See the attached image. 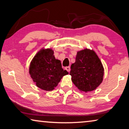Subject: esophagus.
Wrapping results in <instances>:
<instances>
[{
    "instance_id": "1",
    "label": "esophagus",
    "mask_w": 129,
    "mask_h": 129,
    "mask_svg": "<svg viewBox=\"0 0 129 129\" xmlns=\"http://www.w3.org/2000/svg\"><path fill=\"white\" fill-rule=\"evenodd\" d=\"M65 69L67 70V71L68 72H70V71H71V68H70V67H65Z\"/></svg>"
}]
</instances>
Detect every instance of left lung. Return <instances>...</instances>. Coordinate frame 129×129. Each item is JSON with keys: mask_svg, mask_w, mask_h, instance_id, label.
Wrapping results in <instances>:
<instances>
[{"mask_svg": "<svg viewBox=\"0 0 129 129\" xmlns=\"http://www.w3.org/2000/svg\"><path fill=\"white\" fill-rule=\"evenodd\" d=\"M71 69L72 81L81 91L95 90L103 81L104 67L93 50L85 48L78 51Z\"/></svg>", "mask_w": 129, "mask_h": 129, "instance_id": "obj_1", "label": "left lung"}]
</instances>
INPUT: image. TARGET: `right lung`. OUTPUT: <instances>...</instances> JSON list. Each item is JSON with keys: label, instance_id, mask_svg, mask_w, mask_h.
Returning a JSON list of instances; mask_svg holds the SVG:
<instances>
[{"label": "right lung", "instance_id": "1", "mask_svg": "<svg viewBox=\"0 0 129 129\" xmlns=\"http://www.w3.org/2000/svg\"><path fill=\"white\" fill-rule=\"evenodd\" d=\"M51 48H41L30 61L29 73L37 87L52 91L61 78L68 74L62 68L61 61L56 59Z\"/></svg>", "mask_w": 129, "mask_h": 129}]
</instances>
